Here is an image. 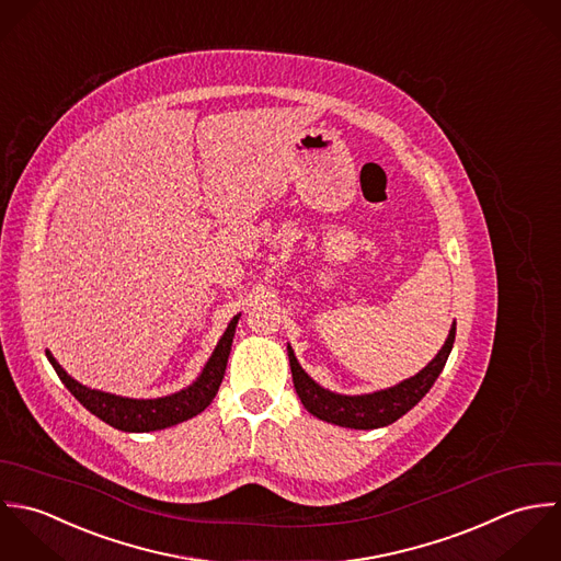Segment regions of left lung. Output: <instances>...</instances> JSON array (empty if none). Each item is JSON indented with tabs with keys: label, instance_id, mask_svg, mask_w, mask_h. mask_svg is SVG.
Returning <instances> with one entry per match:
<instances>
[{
	"label": "left lung",
	"instance_id": "left-lung-1",
	"mask_svg": "<svg viewBox=\"0 0 561 561\" xmlns=\"http://www.w3.org/2000/svg\"><path fill=\"white\" fill-rule=\"evenodd\" d=\"M455 342V321L448 330L447 340L436 357L419 370L414 377L399 381L397 386L368 392V394H340L317 383L299 364L293 346L288 344V359L293 370L295 390L304 403V408L317 419L348 430H377L399 421L408 414L434 386L438 375L447 364L448 353Z\"/></svg>",
	"mask_w": 561,
	"mask_h": 561
}]
</instances>
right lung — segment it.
Segmentation results:
<instances>
[{
  "label": "right lung",
  "instance_id": "obj_1",
  "mask_svg": "<svg viewBox=\"0 0 561 561\" xmlns=\"http://www.w3.org/2000/svg\"><path fill=\"white\" fill-rule=\"evenodd\" d=\"M238 319H240V314H236L229 321L213 355L208 357L199 377L191 386H186L173 394L156 397V399H129V397H118L113 392L89 388V386L76 381L58 364V359L51 355V351H45V355H47L49 364L54 366V370L58 373L60 381L67 386V390L91 414H95L98 419H102L114 430L129 432V434H147V432H158V430H167L178 423H184V421L202 414L213 403V399L217 397L219 386L224 381L225 366H227V357L231 351V340H233Z\"/></svg>",
  "mask_w": 561,
  "mask_h": 561
}]
</instances>
